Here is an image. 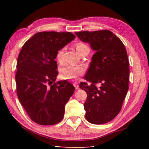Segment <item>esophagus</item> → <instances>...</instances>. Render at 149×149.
Segmentation results:
<instances>
[{"label":"esophagus","mask_w":149,"mask_h":149,"mask_svg":"<svg viewBox=\"0 0 149 149\" xmlns=\"http://www.w3.org/2000/svg\"><path fill=\"white\" fill-rule=\"evenodd\" d=\"M74 86L75 87V89H77L78 88H79V84H78L77 82H75V83H74Z\"/></svg>","instance_id":"1"}]
</instances>
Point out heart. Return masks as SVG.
<instances>
[{
  "instance_id": "b5f03b06",
  "label": "heart",
  "mask_w": 149,
  "mask_h": 149,
  "mask_svg": "<svg viewBox=\"0 0 149 149\" xmlns=\"http://www.w3.org/2000/svg\"><path fill=\"white\" fill-rule=\"evenodd\" d=\"M87 47V46L86 45L82 43V42H77V43L75 45L76 50L79 54H81L82 50ZM64 51V49L62 48V49L58 50L56 52V60L60 64H62V63L64 62V58H63ZM85 71V68L84 65H74L65 64L62 68L61 70H60V75H61V77L64 79H77L79 75L84 74Z\"/></svg>"
}]
</instances>
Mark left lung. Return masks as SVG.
<instances>
[{"mask_svg":"<svg viewBox=\"0 0 149 149\" xmlns=\"http://www.w3.org/2000/svg\"><path fill=\"white\" fill-rule=\"evenodd\" d=\"M75 33L95 51L84 77L91 84H79L87 95L85 118L93 124L108 123L119 114L129 89L130 62L125 47L109 30ZM97 83L101 84L99 88Z\"/></svg>","mask_w":149,"mask_h":149,"instance_id":"left-lung-1","label":"left lung"}]
</instances>
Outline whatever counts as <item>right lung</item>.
I'll list each match as a JSON object with an SVG mask.
<instances>
[{"label":"right lung","instance_id":"add662e5","mask_svg":"<svg viewBox=\"0 0 149 149\" xmlns=\"http://www.w3.org/2000/svg\"><path fill=\"white\" fill-rule=\"evenodd\" d=\"M71 32L43 31L27 41L17 57V95L29 117L40 125L59 123L75 87L66 80L55 82L56 52L75 39Z\"/></svg>","mask_w":149,"mask_h":149}]
</instances>
